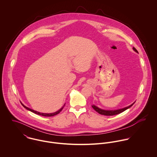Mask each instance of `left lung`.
Instances as JSON below:
<instances>
[{"instance_id":"obj_1","label":"left lung","mask_w":157,"mask_h":157,"mask_svg":"<svg viewBox=\"0 0 157 157\" xmlns=\"http://www.w3.org/2000/svg\"><path fill=\"white\" fill-rule=\"evenodd\" d=\"M133 49H134V50L135 51H136V52H138L137 50L134 47L133 48ZM134 104V103L132 104L131 105H130L129 106H128V107H126V108H123V109H118V110H113V111L103 110V109H101L98 108V107H97V106H94V105L92 106V108H93L96 112H98V113H100V114L104 115H108V116H110V115L112 116V115H115L119 114V113H121V112H124V111H126V109H128V108H129L130 107H131Z\"/></svg>"}]
</instances>
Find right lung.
<instances>
[{"label":"right lung","mask_w":157,"mask_h":157,"mask_svg":"<svg viewBox=\"0 0 157 157\" xmlns=\"http://www.w3.org/2000/svg\"><path fill=\"white\" fill-rule=\"evenodd\" d=\"M22 105L25 108H26V109H28V110L30 111L31 112H33V113H36V114H37V115H40L44 116V117H52V116H54V115H57L58 113H59L60 112L62 111V109H63V108H62L60 110H59L58 111H57V112H54V113H40V112L35 111H34V110H33V109H29V108H28L26 107V106H24L23 104H22Z\"/></svg>","instance_id":"right-lung-1"}]
</instances>
